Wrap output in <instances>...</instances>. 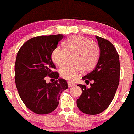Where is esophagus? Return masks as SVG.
I'll list each match as a JSON object with an SVG mask.
<instances>
[{"label": "esophagus", "instance_id": "1", "mask_svg": "<svg viewBox=\"0 0 134 134\" xmlns=\"http://www.w3.org/2000/svg\"><path fill=\"white\" fill-rule=\"evenodd\" d=\"M68 87H72V86H75V83L73 82H71V81H68Z\"/></svg>", "mask_w": 134, "mask_h": 134}]
</instances>
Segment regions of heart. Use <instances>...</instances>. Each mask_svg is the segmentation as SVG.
<instances>
[{
    "label": "heart",
    "mask_w": 134,
    "mask_h": 134,
    "mask_svg": "<svg viewBox=\"0 0 134 134\" xmlns=\"http://www.w3.org/2000/svg\"><path fill=\"white\" fill-rule=\"evenodd\" d=\"M100 48L97 43L91 42L87 37L76 35L67 39L63 43V49L56 48L51 53V59L58 66H63L70 60V64L61 68L60 75L64 79L74 80L81 71L92 70L98 63Z\"/></svg>",
    "instance_id": "obj_1"
}]
</instances>
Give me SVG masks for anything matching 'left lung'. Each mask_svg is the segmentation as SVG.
Wrapping results in <instances>:
<instances>
[{
    "label": "left lung",
    "instance_id": "left-lung-1",
    "mask_svg": "<svg viewBox=\"0 0 134 134\" xmlns=\"http://www.w3.org/2000/svg\"><path fill=\"white\" fill-rule=\"evenodd\" d=\"M100 48L98 61L93 70L82 79L85 82L93 80L90 88L78 85L82 93L77 100L80 111L88 115H97L103 111L114 99L119 84L120 61L117 50L107 39L95 36Z\"/></svg>",
    "mask_w": 134,
    "mask_h": 134
}]
</instances>
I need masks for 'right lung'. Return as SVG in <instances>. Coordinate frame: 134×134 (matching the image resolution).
<instances>
[{
	"instance_id": "right-lung-1",
	"label": "right lung",
	"mask_w": 134,
	"mask_h": 134,
	"mask_svg": "<svg viewBox=\"0 0 134 134\" xmlns=\"http://www.w3.org/2000/svg\"><path fill=\"white\" fill-rule=\"evenodd\" d=\"M63 37L62 34L40 36L29 39L19 49L15 63V81L22 101L30 110L39 115L51 113L59 104L66 81L53 71L56 66L51 53ZM57 80L46 83L45 77Z\"/></svg>"
}]
</instances>
